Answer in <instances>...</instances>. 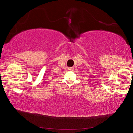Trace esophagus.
<instances>
[{
	"instance_id": "obj_1",
	"label": "esophagus",
	"mask_w": 133,
	"mask_h": 133,
	"mask_svg": "<svg viewBox=\"0 0 133 133\" xmlns=\"http://www.w3.org/2000/svg\"><path fill=\"white\" fill-rule=\"evenodd\" d=\"M69 70H70V71H72V70H74V68L73 67H69V69H68Z\"/></svg>"
}]
</instances>
